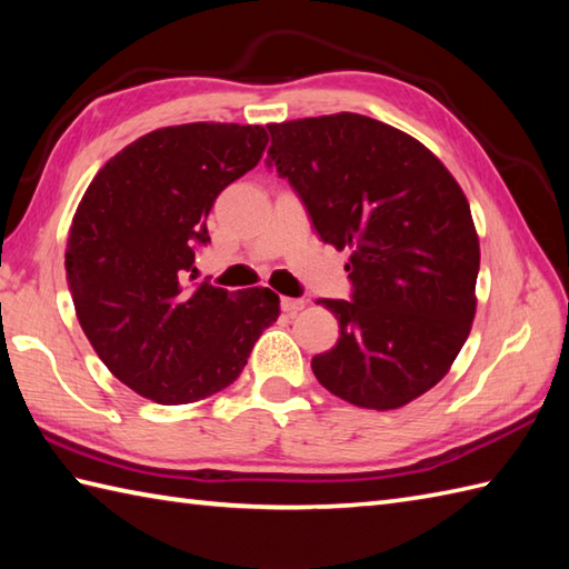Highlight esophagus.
<instances>
[{
    "mask_svg": "<svg viewBox=\"0 0 569 569\" xmlns=\"http://www.w3.org/2000/svg\"><path fill=\"white\" fill-rule=\"evenodd\" d=\"M303 308H306L303 298H281V310L288 312V316H296V312Z\"/></svg>",
    "mask_w": 569,
    "mask_h": 569,
    "instance_id": "esophagus-1",
    "label": "esophagus"
}]
</instances>
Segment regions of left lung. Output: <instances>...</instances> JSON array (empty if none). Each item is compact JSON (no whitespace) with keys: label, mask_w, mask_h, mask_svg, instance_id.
<instances>
[{"label":"left lung","mask_w":569,"mask_h":569,"mask_svg":"<svg viewBox=\"0 0 569 569\" xmlns=\"http://www.w3.org/2000/svg\"><path fill=\"white\" fill-rule=\"evenodd\" d=\"M269 131L266 163L325 244L352 251V300H318L340 340L312 357V373L347 403L401 408L450 371L475 320L479 237L465 192L420 141L365 114Z\"/></svg>","instance_id":"obj_1"}]
</instances>
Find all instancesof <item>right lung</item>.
Segmentation results:
<instances>
[{"label":"right lung","instance_id":"1","mask_svg":"<svg viewBox=\"0 0 569 569\" xmlns=\"http://www.w3.org/2000/svg\"><path fill=\"white\" fill-rule=\"evenodd\" d=\"M266 143L257 124L156 129L100 168L72 217L66 273L80 328L104 367L156 403L227 389L281 312L269 288L190 286L217 196Z\"/></svg>","mask_w":569,"mask_h":569}]
</instances>
